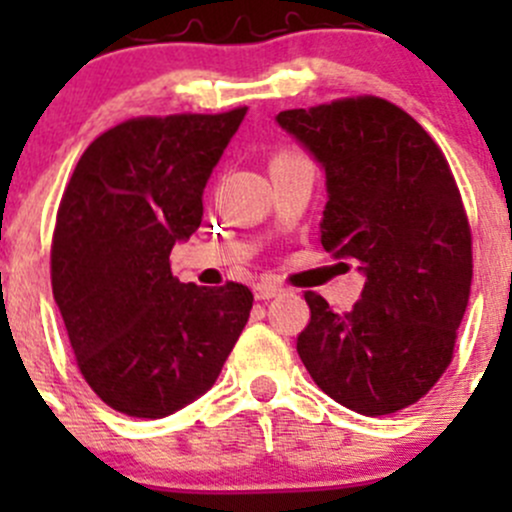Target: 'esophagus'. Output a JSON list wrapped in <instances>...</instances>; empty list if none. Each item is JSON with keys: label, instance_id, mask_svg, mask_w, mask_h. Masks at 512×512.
Returning a JSON list of instances; mask_svg holds the SVG:
<instances>
[{"label": "esophagus", "instance_id": "1", "mask_svg": "<svg viewBox=\"0 0 512 512\" xmlns=\"http://www.w3.org/2000/svg\"><path fill=\"white\" fill-rule=\"evenodd\" d=\"M280 292H282V287L275 285V282H270V280H262L255 285L257 299H272V297H277Z\"/></svg>", "mask_w": 512, "mask_h": 512}]
</instances>
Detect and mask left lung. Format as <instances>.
Instances as JSON below:
<instances>
[{
  "instance_id": "8db88e82",
  "label": "left lung",
  "mask_w": 512,
  "mask_h": 512,
  "mask_svg": "<svg viewBox=\"0 0 512 512\" xmlns=\"http://www.w3.org/2000/svg\"><path fill=\"white\" fill-rule=\"evenodd\" d=\"M327 173L322 245L366 282L352 312L304 292L297 352L347 409L386 416L416 404L453 359L473 280L461 190L438 143L396 103L337 98L277 116Z\"/></svg>"
}]
</instances>
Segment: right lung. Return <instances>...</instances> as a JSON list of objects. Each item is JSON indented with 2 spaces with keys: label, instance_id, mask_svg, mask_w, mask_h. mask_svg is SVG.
<instances>
[{
  "label": "right lung",
  "instance_id": "right-lung-1",
  "mask_svg": "<svg viewBox=\"0 0 512 512\" xmlns=\"http://www.w3.org/2000/svg\"><path fill=\"white\" fill-rule=\"evenodd\" d=\"M245 113L128 118L86 148L66 183L51 289L81 376L118 414L163 418L198 399L245 329V285H183L170 272Z\"/></svg>",
  "mask_w": 512,
  "mask_h": 512
}]
</instances>
